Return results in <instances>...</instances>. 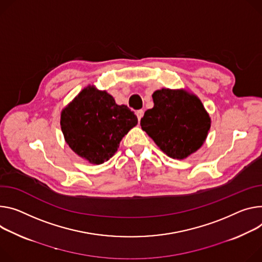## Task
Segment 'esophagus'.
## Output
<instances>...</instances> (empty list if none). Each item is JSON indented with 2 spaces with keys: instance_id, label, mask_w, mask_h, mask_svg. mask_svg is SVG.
Listing matches in <instances>:
<instances>
[{
  "instance_id": "1",
  "label": "esophagus",
  "mask_w": 262,
  "mask_h": 262,
  "mask_svg": "<svg viewBox=\"0 0 262 262\" xmlns=\"http://www.w3.org/2000/svg\"><path fill=\"white\" fill-rule=\"evenodd\" d=\"M143 114H144V112L142 111V110H139V111L136 112V115H137V117H138V119H139V121L141 120V118L143 117Z\"/></svg>"
}]
</instances>
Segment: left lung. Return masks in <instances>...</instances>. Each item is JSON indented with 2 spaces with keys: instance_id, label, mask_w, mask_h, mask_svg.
<instances>
[{
  "instance_id": "obj_1",
  "label": "left lung",
  "mask_w": 262,
  "mask_h": 262,
  "mask_svg": "<svg viewBox=\"0 0 262 262\" xmlns=\"http://www.w3.org/2000/svg\"><path fill=\"white\" fill-rule=\"evenodd\" d=\"M154 107L141 119V127L168 157L184 160L207 139L211 118L201 99L186 90L161 89L152 94Z\"/></svg>"
}]
</instances>
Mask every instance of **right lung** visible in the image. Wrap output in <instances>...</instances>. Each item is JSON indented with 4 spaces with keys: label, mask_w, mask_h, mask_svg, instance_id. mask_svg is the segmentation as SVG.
<instances>
[{
    "label": "right lung",
    "mask_w": 262,
    "mask_h": 262,
    "mask_svg": "<svg viewBox=\"0 0 262 262\" xmlns=\"http://www.w3.org/2000/svg\"><path fill=\"white\" fill-rule=\"evenodd\" d=\"M138 124L126 105H119L106 91L89 84L64 106L60 126L64 141L91 164H102L118 150L122 138Z\"/></svg>",
    "instance_id": "1"
}]
</instances>
